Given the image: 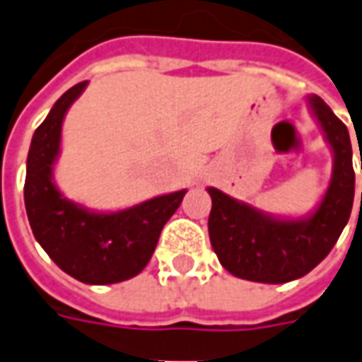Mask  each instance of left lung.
<instances>
[{
	"label": "left lung",
	"instance_id": "obj_1",
	"mask_svg": "<svg viewBox=\"0 0 362 362\" xmlns=\"http://www.w3.org/2000/svg\"><path fill=\"white\" fill-rule=\"evenodd\" d=\"M305 102L333 153L329 186L308 216H272L221 189L207 188L211 247L223 269L243 280L284 284L305 276L329 255L351 216L355 170L349 131L320 95L312 93Z\"/></svg>",
	"mask_w": 362,
	"mask_h": 362
}]
</instances>
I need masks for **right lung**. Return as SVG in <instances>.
<instances>
[{
  "instance_id": "add662e5",
  "label": "right lung",
  "mask_w": 362,
  "mask_h": 362,
  "mask_svg": "<svg viewBox=\"0 0 362 362\" xmlns=\"http://www.w3.org/2000/svg\"><path fill=\"white\" fill-rule=\"evenodd\" d=\"M88 82L58 98L35 131L27 156L25 209L33 235L50 259L84 284H115L148 264L164 223L188 189H178L119 211H95L68 199L54 184L62 123Z\"/></svg>"
}]
</instances>
